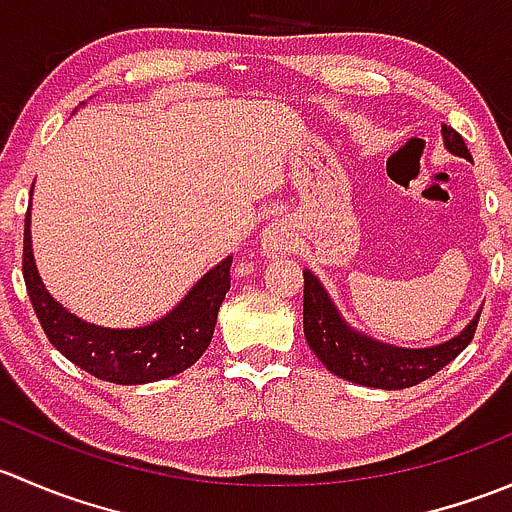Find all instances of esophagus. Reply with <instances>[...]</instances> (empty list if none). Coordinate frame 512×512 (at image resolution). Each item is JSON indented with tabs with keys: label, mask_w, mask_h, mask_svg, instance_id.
I'll use <instances>...</instances> for the list:
<instances>
[{
	"label": "esophagus",
	"mask_w": 512,
	"mask_h": 512,
	"mask_svg": "<svg viewBox=\"0 0 512 512\" xmlns=\"http://www.w3.org/2000/svg\"><path fill=\"white\" fill-rule=\"evenodd\" d=\"M289 247H292V230L285 220H275L262 235V250L270 257H280L289 252Z\"/></svg>",
	"instance_id": "obj_1"
}]
</instances>
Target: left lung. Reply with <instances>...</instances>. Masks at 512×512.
<instances>
[{
	"label": "left lung",
	"mask_w": 512,
	"mask_h": 512,
	"mask_svg": "<svg viewBox=\"0 0 512 512\" xmlns=\"http://www.w3.org/2000/svg\"><path fill=\"white\" fill-rule=\"evenodd\" d=\"M443 141L448 151L456 156L471 158L466 141L456 128L443 123ZM304 275V337H307L312 352L322 359V364L334 376L354 381V384L371 386V389H409L431 379L436 371L451 364L463 349L471 344L478 329L480 312L471 324L446 344L431 349H399L389 344L374 342L361 337L359 332L349 329L337 314L334 304L329 302L327 292L319 285L317 277L309 270Z\"/></svg>",
	"instance_id": "1"
}]
</instances>
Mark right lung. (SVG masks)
I'll return each mask as SVG.
<instances>
[{"label": "right lung", "mask_w": 512, "mask_h": 512, "mask_svg": "<svg viewBox=\"0 0 512 512\" xmlns=\"http://www.w3.org/2000/svg\"><path fill=\"white\" fill-rule=\"evenodd\" d=\"M230 267L232 257H227L160 322L141 329L94 327L66 312L41 285L32 255L29 213L24 218L22 272L41 329L66 359L111 384H148L193 366L213 339L218 309L230 289Z\"/></svg>", "instance_id": "add662e5"}]
</instances>
